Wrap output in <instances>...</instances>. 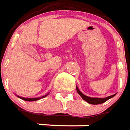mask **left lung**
<instances>
[{"instance_id": "left-lung-1", "label": "left lung", "mask_w": 130, "mask_h": 130, "mask_svg": "<svg viewBox=\"0 0 130 130\" xmlns=\"http://www.w3.org/2000/svg\"><path fill=\"white\" fill-rule=\"evenodd\" d=\"M77 93L79 94L81 96V97L84 100V101H86L87 103H90V104H94V105H97V104H100V103H103L104 102H106V101H108V100L110 99V98H112V97L114 96L116 94H113L112 96H110L106 97V98H104V99H101V98H91V97H89L87 96H85L84 94L81 92L79 90V89L77 87Z\"/></svg>"}]
</instances>
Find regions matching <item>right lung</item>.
I'll list each match as a JSON object with an SVG mask.
<instances>
[{"mask_svg":"<svg viewBox=\"0 0 130 130\" xmlns=\"http://www.w3.org/2000/svg\"><path fill=\"white\" fill-rule=\"evenodd\" d=\"M48 95V94H47ZM47 95H45V96H43L41 98H44V97H46ZM19 98H20L21 99L24 100V101H37V100H39L41 99V98H33V99H28V98H24V97H20L18 96Z\"/></svg>","mask_w":130,"mask_h":130,"instance_id":"add662e5","label":"right lung"}]
</instances>
